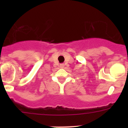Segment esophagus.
Instances as JSON below:
<instances>
[{"label": "esophagus", "mask_w": 128, "mask_h": 128, "mask_svg": "<svg viewBox=\"0 0 128 128\" xmlns=\"http://www.w3.org/2000/svg\"><path fill=\"white\" fill-rule=\"evenodd\" d=\"M65 66V65H64V64H61L60 65V67L61 68H63V66Z\"/></svg>", "instance_id": "34e87169"}]
</instances>
